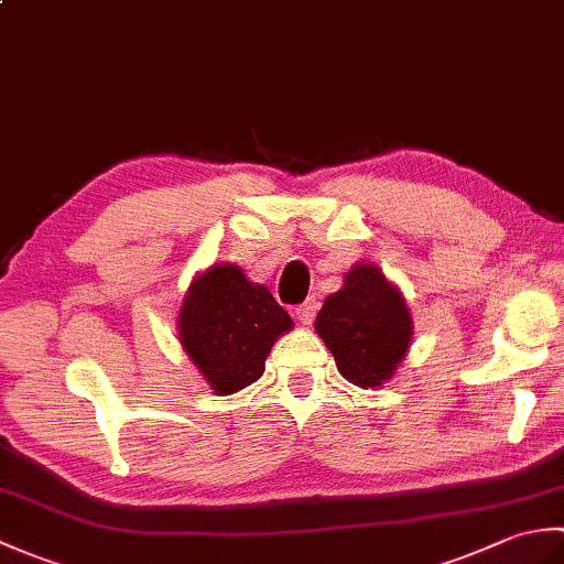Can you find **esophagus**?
I'll use <instances>...</instances> for the list:
<instances>
[{
    "label": "esophagus",
    "instance_id": "1",
    "mask_svg": "<svg viewBox=\"0 0 564 564\" xmlns=\"http://www.w3.org/2000/svg\"><path fill=\"white\" fill-rule=\"evenodd\" d=\"M317 307H319V303L315 301V297H307L303 305L295 307V317L301 319L303 325H310V322H313L315 315H317Z\"/></svg>",
    "mask_w": 564,
    "mask_h": 564
}]
</instances>
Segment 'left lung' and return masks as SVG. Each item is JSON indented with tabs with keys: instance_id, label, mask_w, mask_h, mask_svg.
<instances>
[{
	"instance_id": "obj_1",
	"label": "left lung",
	"mask_w": 564,
	"mask_h": 564,
	"mask_svg": "<svg viewBox=\"0 0 564 564\" xmlns=\"http://www.w3.org/2000/svg\"><path fill=\"white\" fill-rule=\"evenodd\" d=\"M315 329L337 361L339 373L358 388L390 380L412 339V317L402 293L370 263H356L344 289L327 295Z\"/></svg>"
}]
</instances>
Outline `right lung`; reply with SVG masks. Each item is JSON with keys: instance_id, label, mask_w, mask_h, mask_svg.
Here are the masks:
<instances>
[{"instance_id": "right-lung-1", "label": "right lung", "mask_w": 564, "mask_h": 564, "mask_svg": "<svg viewBox=\"0 0 564 564\" xmlns=\"http://www.w3.org/2000/svg\"><path fill=\"white\" fill-rule=\"evenodd\" d=\"M293 327L289 313L242 269L215 263L191 283L178 339L218 394H232L263 373L273 341Z\"/></svg>"}]
</instances>
